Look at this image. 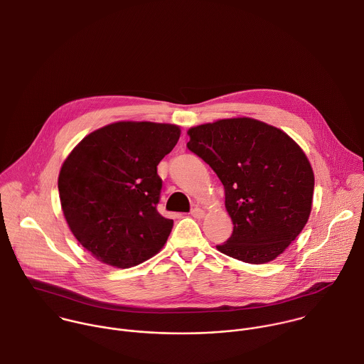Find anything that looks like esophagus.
Here are the masks:
<instances>
[{"label":"esophagus","mask_w":364,"mask_h":364,"mask_svg":"<svg viewBox=\"0 0 364 364\" xmlns=\"http://www.w3.org/2000/svg\"><path fill=\"white\" fill-rule=\"evenodd\" d=\"M191 215H192L193 218H196V219H202V218L205 216V210L196 206V208H193V209L191 210Z\"/></svg>","instance_id":"34e87169"}]
</instances>
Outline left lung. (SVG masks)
Instances as JSON below:
<instances>
[{
    "mask_svg": "<svg viewBox=\"0 0 364 364\" xmlns=\"http://www.w3.org/2000/svg\"><path fill=\"white\" fill-rule=\"evenodd\" d=\"M188 135L189 151L225 188L233 232L216 249L252 264L276 259L311 212L314 175L303 149L282 129L246 117L198 125Z\"/></svg>",
    "mask_w": 364,
    "mask_h": 364,
    "instance_id": "left-lung-1",
    "label": "left lung"
}]
</instances>
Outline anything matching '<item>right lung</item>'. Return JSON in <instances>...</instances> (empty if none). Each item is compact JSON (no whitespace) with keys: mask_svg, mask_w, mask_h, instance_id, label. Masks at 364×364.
Instances as JSON below:
<instances>
[{"mask_svg":"<svg viewBox=\"0 0 364 364\" xmlns=\"http://www.w3.org/2000/svg\"><path fill=\"white\" fill-rule=\"evenodd\" d=\"M179 136L178 125L119 121L87 135L64 161L58 191L65 220L100 262L128 269L166 243L173 220L156 210V166Z\"/></svg>","mask_w":364,"mask_h":364,"instance_id":"right-lung-1","label":"right lung"}]
</instances>
